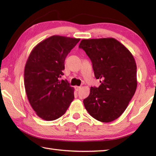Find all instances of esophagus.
I'll list each match as a JSON object with an SVG mask.
<instances>
[{"mask_svg":"<svg viewBox=\"0 0 156 156\" xmlns=\"http://www.w3.org/2000/svg\"><path fill=\"white\" fill-rule=\"evenodd\" d=\"M74 88H75V90L76 91H78L81 88V87H77V86H76V87H75Z\"/></svg>","mask_w":156,"mask_h":156,"instance_id":"obj_1","label":"esophagus"}]
</instances>
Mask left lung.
<instances>
[{
  "instance_id": "1",
  "label": "left lung",
  "mask_w": 156,
  "mask_h": 156,
  "mask_svg": "<svg viewBox=\"0 0 156 156\" xmlns=\"http://www.w3.org/2000/svg\"><path fill=\"white\" fill-rule=\"evenodd\" d=\"M79 48L91 59L98 88L91 87L83 101L88 112L97 120L111 122L127 108L136 90L137 66L129 49L112 37L82 39Z\"/></svg>"
}]
</instances>
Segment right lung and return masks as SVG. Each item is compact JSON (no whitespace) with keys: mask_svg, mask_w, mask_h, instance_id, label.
Masks as SVG:
<instances>
[{"mask_svg":"<svg viewBox=\"0 0 156 156\" xmlns=\"http://www.w3.org/2000/svg\"><path fill=\"white\" fill-rule=\"evenodd\" d=\"M80 39L53 35L29 54L24 71L25 92L36 115L44 120L62 117L74 100V88L59 78L64 75L66 56Z\"/></svg>","mask_w":156,"mask_h":156,"instance_id":"1","label":"right lung"}]
</instances>
